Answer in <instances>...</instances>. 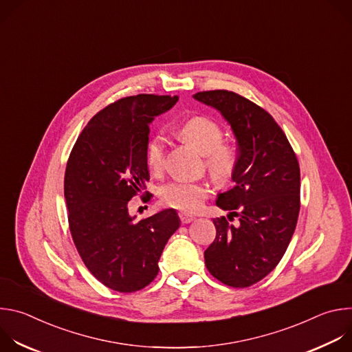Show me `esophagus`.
Returning a JSON list of instances; mask_svg holds the SVG:
<instances>
[{
    "mask_svg": "<svg viewBox=\"0 0 352 352\" xmlns=\"http://www.w3.org/2000/svg\"><path fill=\"white\" fill-rule=\"evenodd\" d=\"M178 216H179V220H181V223H182V224H188V223H190V221L195 219L193 216L186 214V213H179Z\"/></svg>",
    "mask_w": 352,
    "mask_h": 352,
    "instance_id": "esophagus-1",
    "label": "esophagus"
}]
</instances>
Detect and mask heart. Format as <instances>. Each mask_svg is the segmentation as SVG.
<instances>
[{"mask_svg":"<svg viewBox=\"0 0 352 352\" xmlns=\"http://www.w3.org/2000/svg\"><path fill=\"white\" fill-rule=\"evenodd\" d=\"M179 136L190 143L206 157V167L212 178L219 184H227L236 167V150L232 144L223 142L224 131L212 118L192 117L184 121L178 128ZM146 166L157 174L166 163V139L156 135L146 146ZM210 193L208 184L200 181L175 179L162 186V202L173 209L186 213L197 212Z\"/></svg>","mask_w":352,"mask_h":352,"instance_id":"b5f03b06","label":"heart"}]
</instances>
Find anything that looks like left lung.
<instances>
[{
  "instance_id": "1",
  "label": "left lung",
  "mask_w": 352,
  "mask_h": 352,
  "mask_svg": "<svg viewBox=\"0 0 352 352\" xmlns=\"http://www.w3.org/2000/svg\"><path fill=\"white\" fill-rule=\"evenodd\" d=\"M193 97L221 113L238 143L235 185L216 202L231 213L213 219L217 232L205 250V265L223 284L246 288L278 265L295 231L300 208L298 159L274 118L250 100L228 90ZM234 217L240 221L235 226Z\"/></svg>"
}]
</instances>
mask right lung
Wrapping results in <instances>:
<instances>
[{
    "mask_svg": "<svg viewBox=\"0 0 352 352\" xmlns=\"http://www.w3.org/2000/svg\"><path fill=\"white\" fill-rule=\"evenodd\" d=\"M177 100L157 94L117 100L87 122L67 163L64 195L74 243L89 272L118 292L139 291L156 278L163 249L181 223L174 209L139 221L128 213L133 196L148 195V124Z\"/></svg>",
    "mask_w": 352,
    "mask_h": 352,
    "instance_id": "obj_1",
    "label": "right lung"
}]
</instances>
